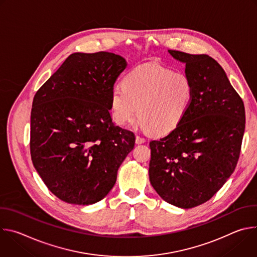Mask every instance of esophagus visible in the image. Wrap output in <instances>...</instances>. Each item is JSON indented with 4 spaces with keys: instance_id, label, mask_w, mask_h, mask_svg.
<instances>
[{
    "instance_id": "34e87169",
    "label": "esophagus",
    "mask_w": 257,
    "mask_h": 257,
    "mask_svg": "<svg viewBox=\"0 0 257 257\" xmlns=\"http://www.w3.org/2000/svg\"><path fill=\"white\" fill-rule=\"evenodd\" d=\"M135 141H136V143L137 144H140V143H144L145 142V138L144 137H141V136H136V139H135Z\"/></svg>"
}]
</instances>
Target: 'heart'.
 Returning <instances> with one entry per match:
<instances>
[{
	"instance_id": "heart-1",
	"label": "heart",
	"mask_w": 257,
	"mask_h": 257,
	"mask_svg": "<svg viewBox=\"0 0 257 257\" xmlns=\"http://www.w3.org/2000/svg\"><path fill=\"white\" fill-rule=\"evenodd\" d=\"M193 85L190 78L158 63L141 65L125 76L122 86L112 90L114 120L125 126L140 118L145 130L165 134L184 119L191 104Z\"/></svg>"
}]
</instances>
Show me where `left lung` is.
I'll return each instance as SVG.
<instances>
[{
	"mask_svg": "<svg viewBox=\"0 0 257 257\" xmlns=\"http://www.w3.org/2000/svg\"><path fill=\"white\" fill-rule=\"evenodd\" d=\"M169 53L185 64L193 96L180 124L150 142V181L168 203L191 208L209 200L234 172L245 130V108L214 59Z\"/></svg>",
	"mask_w": 257,
	"mask_h": 257,
	"instance_id": "8db88e82",
	"label": "left lung"
}]
</instances>
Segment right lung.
Returning a JSON list of instances; mask_svg holds the SVG:
<instances>
[{
    "mask_svg": "<svg viewBox=\"0 0 257 257\" xmlns=\"http://www.w3.org/2000/svg\"><path fill=\"white\" fill-rule=\"evenodd\" d=\"M127 66L113 53H74L38 90L30 116L32 164L61 200L88 205L114 187L135 135L112 120L114 84Z\"/></svg>",
    "mask_w": 257,
    "mask_h": 257,
    "instance_id": "right-lung-1",
    "label": "right lung"
}]
</instances>
